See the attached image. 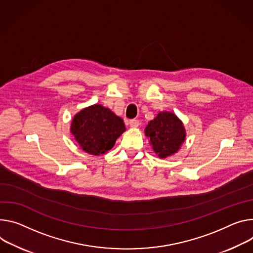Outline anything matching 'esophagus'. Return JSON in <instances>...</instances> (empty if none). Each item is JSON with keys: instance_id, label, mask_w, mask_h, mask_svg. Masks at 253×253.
Here are the masks:
<instances>
[{"instance_id": "34e87169", "label": "esophagus", "mask_w": 253, "mask_h": 253, "mask_svg": "<svg viewBox=\"0 0 253 253\" xmlns=\"http://www.w3.org/2000/svg\"><path fill=\"white\" fill-rule=\"evenodd\" d=\"M139 121L138 120H136V119H132V120H130L129 121V125H130V127L131 128H136V127H138L139 126Z\"/></svg>"}]
</instances>
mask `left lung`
Listing matches in <instances>:
<instances>
[{
  "label": "left lung",
  "instance_id": "obj_1",
  "mask_svg": "<svg viewBox=\"0 0 253 253\" xmlns=\"http://www.w3.org/2000/svg\"><path fill=\"white\" fill-rule=\"evenodd\" d=\"M153 151L159 158L176 153L186 141V129L182 121L171 112H159L144 129Z\"/></svg>",
  "mask_w": 253,
  "mask_h": 253
}]
</instances>
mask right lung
I'll list each match as a JSON object with an SVG mask.
<instances>
[{"label": "right lung", "mask_w": 253, "mask_h": 253, "mask_svg": "<svg viewBox=\"0 0 253 253\" xmlns=\"http://www.w3.org/2000/svg\"><path fill=\"white\" fill-rule=\"evenodd\" d=\"M125 130L123 120L100 104L82 109L71 124L76 141L84 152L91 155L107 153Z\"/></svg>", "instance_id": "obj_1"}]
</instances>
